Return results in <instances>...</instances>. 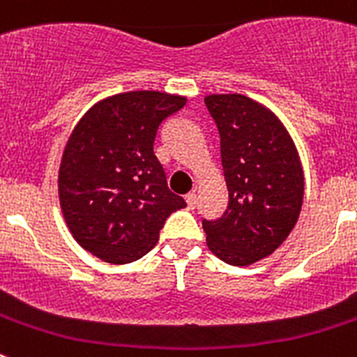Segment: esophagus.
Instances as JSON below:
<instances>
[{"label": "esophagus", "mask_w": 357, "mask_h": 357, "mask_svg": "<svg viewBox=\"0 0 357 357\" xmlns=\"http://www.w3.org/2000/svg\"><path fill=\"white\" fill-rule=\"evenodd\" d=\"M185 202H188V207L189 209H195L198 204V195L195 193V191H191V193L185 195Z\"/></svg>", "instance_id": "34e87169"}]
</instances>
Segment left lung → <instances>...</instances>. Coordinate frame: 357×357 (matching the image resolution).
Segmentation results:
<instances>
[{
    "label": "left lung",
    "mask_w": 357,
    "mask_h": 357,
    "mask_svg": "<svg viewBox=\"0 0 357 357\" xmlns=\"http://www.w3.org/2000/svg\"><path fill=\"white\" fill-rule=\"evenodd\" d=\"M229 204L222 218L204 220L207 247L232 266L272 255L296 225L304 169L291 135L263 103L243 94H209Z\"/></svg>",
    "instance_id": "obj_1"
}]
</instances>
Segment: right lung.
Returning <instances> with one entry per match:
<instances>
[{
    "label": "right lung",
    "instance_id": "add662e5",
    "mask_svg": "<svg viewBox=\"0 0 357 357\" xmlns=\"http://www.w3.org/2000/svg\"><path fill=\"white\" fill-rule=\"evenodd\" d=\"M188 98L130 91L94 103L75 125L59 168L66 225L84 250L110 264L141 259L166 218L185 202L172 193L153 143Z\"/></svg>",
    "mask_w": 357,
    "mask_h": 357
}]
</instances>
